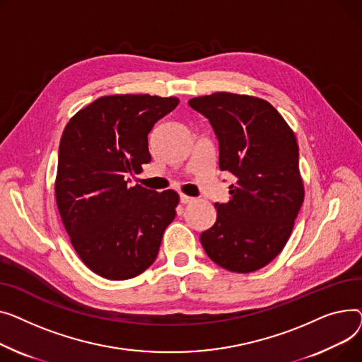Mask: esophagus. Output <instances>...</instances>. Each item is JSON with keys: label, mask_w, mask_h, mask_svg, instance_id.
<instances>
[{"label": "esophagus", "mask_w": 362, "mask_h": 362, "mask_svg": "<svg viewBox=\"0 0 362 362\" xmlns=\"http://www.w3.org/2000/svg\"><path fill=\"white\" fill-rule=\"evenodd\" d=\"M180 200H181V203H182V204H188V203H191V202H194V199H193V197L185 196V194H181V196H180Z\"/></svg>", "instance_id": "obj_1"}]
</instances>
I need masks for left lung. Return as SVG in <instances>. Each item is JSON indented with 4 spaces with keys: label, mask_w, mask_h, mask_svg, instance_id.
<instances>
[{
    "label": "left lung",
    "mask_w": 362,
    "mask_h": 362,
    "mask_svg": "<svg viewBox=\"0 0 362 362\" xmlns=\"http://www.w3.org/2000/svg\"><path fill=\"white\" fill-rule=\"evenodd\" d=\"M219 140V168L237 177L200 235L207 256L235 273L256 272L284 250L304 202L298 143L267 100L216 92L188 100Z\"/></svg>",
    "instance_id": "obj_1"
}]
</instances>
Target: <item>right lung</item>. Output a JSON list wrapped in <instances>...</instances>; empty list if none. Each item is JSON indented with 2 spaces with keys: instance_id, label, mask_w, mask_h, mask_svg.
<instances>
[{
  "instance_id": "right-lung-1",
  "label": "right lung",
  "mask_w": 362,
  "mask_h": 362,
  "mask_svg": "<svg viewBox=\"0 0 362 362\" xmlns=\"http://www.w3.org/2000/svg\"><path fill=\"white\" fill-rule=\"evenodd\" d=\"M178 102L175 96H102L64 129L57 206L78 257L105 279L125 281L143 273L177 215V191L129 187L125 177L140 174L151 162L147 136Z\"/></svg>"
}]
</instances>
